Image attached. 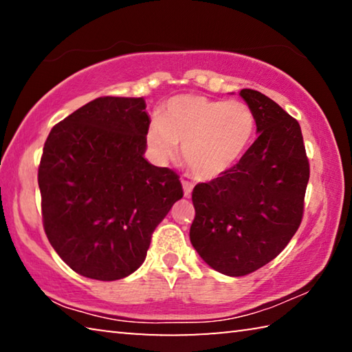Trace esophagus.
I'll use <instances>...</instances> for the list:
<instances>
[{
    "mask_svg": "<svg viewBox=\"0 0 352 352\" xmlns=\"http://www.w3.org/2000/svg\"><path fill=\"white\" fill-rule=\"evenodd\" d=\"M182 184H183V190H184V197H190V194H192V188H194V184L192 183H189V182H186V180H182Z\"/></svg>",
    "mask_w": 352,
    "mask_h": 352,
    "instance_id": "esophagus-1",
    "label": "esophagus"
}]
</instances>
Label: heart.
Here are the masks:
<instances>
[{"instance_id":"1","label":"heart","mask_w":352,"mask_h":352,"mask_svg":"<svg viewBox=\"0 0 352 352\" xmlns=\"http://www.w3.org/2000/svg\"><path fill=\"white\" fill-rule=\"evenodd\" d=\"M160 122L147 130V142L157 158H175L180 144L183 162L199 180H214L233 169L252 144L256 118L242 100L180 94L169 99Z\"/></svg>"}]
</instances>
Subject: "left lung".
<instances>
[{
	"instance_id": "8db88e82",
	"label": "left lung",
	"mask_w": 352,
	"mask_h": 352,
	"mask_svg": "<svg viewBox=\"0 0 352 352\" xmlns=\"http://www.w3.org/2000/svg\"><path fill=\"white\" fill-rule=\"evenodd\" d=\"M258 138L233 169L192 190L189 237L211 269L243 276L283 252L301 223L309 162L301 127L275 100L241 90Z\"/></svg>"
}]
</instances>
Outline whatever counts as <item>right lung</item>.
<instances>
[{
    "label": "right lung",
    "instance_id": "1",
    "mask_svg": "<svg viewBox=\"0 0 352 352\" xmlns=\"http://www.w3.org/2000/svg\"><path fill=\"white\" fill-rule=\"evenodd\" d=\"M142 98H98L56 124L38 168L52 248L76 273L116 281L144 262L152 233L183 197L178 175L144 158Z\"/></svg>",
    "mask_w": 352,
    "mask_h": 352
}]
</instances>
